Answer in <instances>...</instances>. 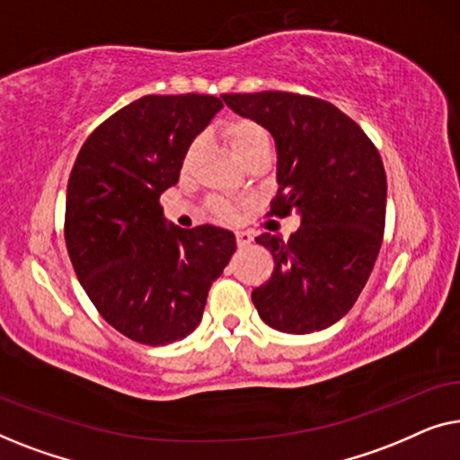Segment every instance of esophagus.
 <instances>
[{"mask_svg":"<svg viewBox=\"0 0 460 460\" xmlns=\"http://www.w3.org/2000/svg\"><path fill=\"white\" fill-rule=\"evenodd\" d=\"M251 241H253V238H251V234H249V232H236V244H238V247H247V244L251 243Z\"/></svg>","mask_w":460,"mask_h":460,"instance_id":"esophagus-1","label":"esophagus"}]
</instances>
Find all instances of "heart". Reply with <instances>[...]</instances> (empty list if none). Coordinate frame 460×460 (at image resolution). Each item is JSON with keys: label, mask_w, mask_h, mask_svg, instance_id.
Masks as SVG:
<instances>
[{"label": "heart", "mask_w": 460, "mask_h": 460, "mask_svg": "<svg viewBox=\"0 0 460 460\" xmlns=\"http://www.w3.org/2000/svg\"><path fill=\"white\" fill-rule=\"evenodd\" d=\"M224 136L226 140H228L230 148L234 150V155L244 163V165H247L249 161L257 159V156L270 155V148H272V136H270V131L263 128L261 123L253 121V119H236V121L228 123L224 129ZM197 140L188 144L184 155V169L192 163L194 155H197ZM207 209H209V213L216 219L230 222V219H234L238 216V211H241V203L224 197H213L209 200V205H207Z\"/></svg>", "instance_id": "1"}]
</instances>
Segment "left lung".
Wrapping results in <instances>:
<instances>
[{
  "label": "left lung",
  "mask_w": 460,
  "mask_h": 460,
  "mask_svg": "<svg viewBox=\"0 0 460 460\" xmlns=\"http://www.w3.org/2000/svg\"><path fill=\"white\" fill-rule=\"evenodd\" d=\"M222 98L238 115L261 123L276 142L280 188L268 217L293 211L301 217L287 241L268 232L255 238L272 253L274 272L251 299L276 331H323L351 310L379 255L387 203L379 150L326 100L293 92Z\"/></svg>",
  "instance_id": "left-lung-1"
}]
</instances>
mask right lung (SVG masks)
<instances>
[{
	"label": "right lung",
	"instance_id": "obj_1",
	"mask_svg": "<svg viewBox=\"0 0 460 460\" xmlns=\"http://www.w3.org/2000/svg\"><path fill=\"white\" fill-rule=\"evenodd\" d=\"M222 100L142 96L92 131L66 188L65 241L75 274L106 323L131 341L167 345L197 329L234 234L165 226L161 194L175 186L188 144Z\"/></svg>",
	"mask_w": 460,
	"mask_h": 460
}]
</instances>
